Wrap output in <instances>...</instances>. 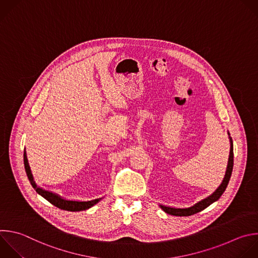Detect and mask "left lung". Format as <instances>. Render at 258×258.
Returning a JSON list of instances; mask_svg holds the SVG:
<instances>
[{"mask_svg":"<svg viewBox=\"0 0 258 258\" xmlns=\"http://www.w3.org/2000/svg\"><path fill=\"white\" fill-rule=\"evenodd\" d=\"M228 135L230 136V134L228 133ZM230 139V155H229V160H228V165H227V170H226V174L225 177L221 183V185L208 198L202 200L201 202L197 203L196 205H194L192 207L189 208H185V209H176V208H171V207H166V206H162L160 205V208L167 214L172 215V216H178V217H187V216H191L195 215L203 210H205L206 208H208L210 205H212L213 203H215L216 201H218L221 196L224 194V191L227 188V185L229 183V180L231 178V174L233 171V164H234V154H233V141L232 138L229 137Z\"/></svg>","mask_w":258,"mask_h":258,"instance_id":"left-lung-1","label":"left lung"}]
</instances>
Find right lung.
Returning <instances> with one entry per match:
<instances>
[{"label":"right lung","mask_w":258,"mask_h":258,"mask_svg":"<svg viewBox=\"0 0 258 258\" xmlns=\"http://www.w3.org/2000/svg\"><path fill=\"white\" fill-rule=\"evenodd\" d=\"M24 167H25V171L27 177L31 183V185L34 187V189L36 190V192L38 195H40L42 198H44L46 201H48L51 205L55 206L56 208L60 209V210H64V211H70V212H80V211H85L91 207H93L94 205H96L98 202L101 201V199H96L93 201H88V202H78V201H67L62 198H60L59 196L44 190L40 187H37V185L35 184L34 180H33V176L31 174V170L28 164V160H27V156H26V152H24Z\"/></svg>","instance_id":"right-lung-1"}]
</instances>
